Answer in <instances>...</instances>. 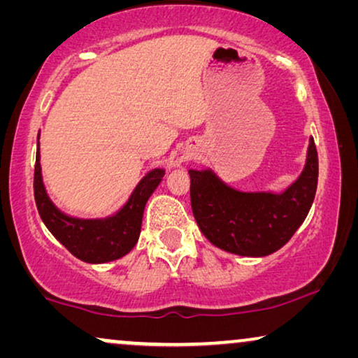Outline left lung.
<instances>
[{"label": "left lung", "instance_id": "obj_1", "mask_svg": "<svg viewBox=\"0 0 358 358\" xmlns=\"http://www.w3.org/2000/svg\"><path fill=\"white\" fill-rule=\"evenodd\" d=\"M190 205L200 231L223 251L246 257L275 252L305 222L317 187V151L310 140L305 169L282 194L239 192L212 171H189Z\"/></svg>", "mask_w": 358, "mask_h": 358}]
</instances>
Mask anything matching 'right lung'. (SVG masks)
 Returning a JSON list of instances; mask_svg holds the SVG:
<instances>
[{
  "label": "right lung",
  "mask_w": 358,
  "mask_h": 358,
  "mask_svg": "<svg viewBox=\"0 0 358 358\" xmlns=\"http://www.w3.org/2000/svg\"><path fill=\"white\" fill-rule=\"evenodd\" d=\"M41 156H36L34 168V197L41 215L53 236L73 256L90 264H104L129 254L138 241L143 210L150 195L158 187L164 169H153L136 185L125 207L114 217L104 220H78L62 213L48 199L42 182Z\"/></svg>",
  "instance_id": "1"
}]
</instances>
